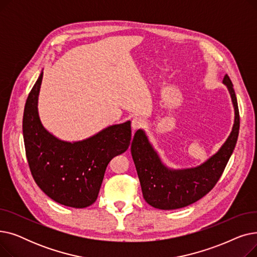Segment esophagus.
Instances as JSON below:
<instances>
[{"mask_svg": "<svg viewBox=\"0 0 257 257\" xmlns=\"http://www.w3.org/2000/svg\"><path fill=\"white\" fill-rule=\"evenodd\" d=\"M145 124H146V121H145L144 118H142L140 116H137V117H134L132 119V124L131 125H132L133 130H137V129H140V128L144 127Z\"/></svg>", "mask_w": 257, "mask_h": 257, "instance_id": "34e87169", "label": "esophagus"}]
</instances>
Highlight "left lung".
<instances>
[{
  "label": "left lung",
  "mask_w": 257,
  "mask_h": 257,
  "mask_svg": "<svg viewBox=\"0 0 257 257\" xmlns=\"http://www.w3.org/2000/svg\"><path fill=\"white\" fill-rule=\"evenodd\" d=\"M223 83L230 93L234 107V124L220 150L202 165L191 169H170L161 161L143 129L134 134L131 154L148 204L165 210L185 207L209 193L222 176L234 150L239 130L236 96L228 75L224 76Z\"/></svg>",
  "instance_id": "obj_1"
}]
</instances>
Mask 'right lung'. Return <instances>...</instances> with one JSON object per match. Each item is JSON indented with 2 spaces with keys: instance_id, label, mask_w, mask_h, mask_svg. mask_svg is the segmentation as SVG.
I'll use <instances>...</instances> for the list:
<instances>
[{
  "instance_id": "right-lung-1",
  "label": "right lung",
  "mask_w": 257,
  "mask_h": 257,
  "mask_svg": "<svg viewBox=\"0 0 257 257\" xmlns=\"http://www.w3.org/2000/svg\"><path fill=\"white\" fill-rule=\"evenodd\" d=\"M42 72L26 101L23 136L32 176L48 197L59 204L84 208L97 200L109 161L124 153L131 141V121L112 125L79 142L51 134L38 115Z\"/></svg>"
}]
</instances>
